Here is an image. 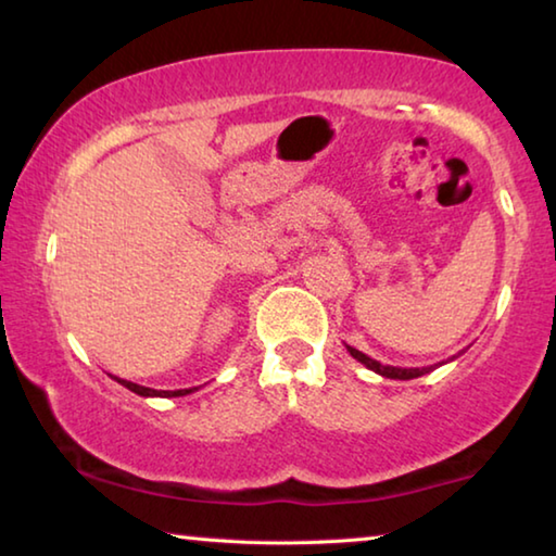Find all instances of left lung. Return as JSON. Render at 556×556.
Listing matches in <instances>:
<instances>
[{"label": "left lung", "mask_w": 556, "mask_h": 556, "mask_svg": "<svg viewBox=\"0 0 556 556\" xmlns=\"http://www.w3.org/2000/svg\"><path fill=\"white\" fill-rule=\"evenodd\" d=\"M348 353H351L357 363H363L365 368L382 375V378H390V380H414V378H421V375H427L437 368V365H429V368H394V365H382L378 361H372L370 355H365L357 351V348L345 345Z\"/></svg>", "instance_id": "8db88e82"}]
</instances>
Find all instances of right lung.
Wrapping results in <instances>:
<instances>
[{"label":"right lung","instance_id":"add662e5","mask_svg":"<svg viewBox=\"0 0 556 556\" xmlns=\"http://www.w3.org/2000/svg\"><path fill=\"white\" fill-rule=\"evenodd\" d=\"M119 384H125L127 390H131L139 397H184V394H191L193 390H152V388H144V384H137V382H129V380H122L115 378Z\"/></svg>","mask_w":556,"mask_h":556}]
</instances>
